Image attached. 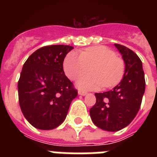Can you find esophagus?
<instances>
[{"instance_id":"esophagus-1","label":"esophagus","mask_w":157,"mask_h":157,"mask_svg":"<svg viewBox=\"0 0 157 157\" xmlns=\"http://www.w3.org/2000/svg\"><path fill=\"white\" fill-rule=\"evenodd\" d=\"M78 94L80 95H86V94H87V92L84 90H79Z\"/></svg>"}]
</instances>
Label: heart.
I'll return each instance as SVG.
<instances>
[{"mask_svg":"<svg viewBox=\"0 0 157 157\" xmlns=\"http://www.w3.org/2000/svg\"><path fill=\"white\" fill-rule=\"evenodd\" d=\"M90 74L82 76L77 86L83 90L111 88L120 83L125 71V63L115 51L103 45L86 48L81 54L71 51L63 61L65 74L76 81L88 71Z\"/></svg>","mask_w":157,"mask_h":157,"instance_id":"1","label":"heart"}]
</instances>
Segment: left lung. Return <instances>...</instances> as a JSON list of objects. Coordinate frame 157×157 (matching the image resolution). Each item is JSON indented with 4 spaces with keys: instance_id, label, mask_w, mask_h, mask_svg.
I'll use <instances>...</instances> for the list:
<instances>
[{
    "instance_id": "obj_1",
    "label": "left lung",
    "mask_w": 157,
    "mask_h": 157,
    "mask_svg": "<svg viewBox=\"0 0 157 157\" xmlns=\"http://www.w3.org/2000/svg\"><path fill=\"white\" fill-rule=\"evenodd\" d=\"M115 46L125 63L123 79L112 90L96 93V103L90 110L94 124L107 131L120 130L134 120L145 91L141 59L124 45L115 44Z\"/></svg>"
}]
</instances>
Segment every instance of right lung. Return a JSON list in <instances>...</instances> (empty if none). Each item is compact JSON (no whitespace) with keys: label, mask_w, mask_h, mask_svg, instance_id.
<instances>
[{"label":"right lung","mask_w":157,"mask_h":157,"mask_svg":"<svg viewBox=\"0 0 157 157\" xmlns=\"http://www.w3.org/2000/svg\"><path fill=\"white\" fill-rule=\"evenodd\" d=\"M72 49L64 45L43 46L23 64L18 81V102L24 117L36 129L48 130L61 124L77 96L63 67Z\"/></svg>","instance_id":"add662e5"}]
</instances>
